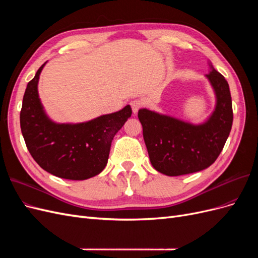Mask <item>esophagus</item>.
Returning a JSON list of instances; mask_svg holds the SVG:
<instances>
[{
  "instance_id": "1",
  "label": "esophagus",
  "mask_w": 258,
  "mask_h": 258,
  "mask_svg": "<svg viewBox=\"0 0 258 258\" xmlns=\"http://www.w3.org/2000/svg\"><path fill=\"white\" fill-rule=\"evenodd\" d=\"M131 107H132V112H134L135 114H137L138 113V111L140 110V108L142 107V105H143V101L142 100H139V99H137V100H134V101H131Z\"/></svg>"
}]
</instances>
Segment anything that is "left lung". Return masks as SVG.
<instances>
[{"label":"left lung","instance_id":"1","mask_svg":"<svg viewBox=\"0 0 258 258\" xmlns=\"http://www.w3.org/2000/svg\"><path fill=\"white\" fill-rule=\"evenodd\" d=\"M206 75L215 95V107L208 118L192 123L176 117L141 108L138 117L154 169L168 176L199 172L221 154L232 126L229 85L209 62Z\"/></svg>","mask_w":258,"mask_h":258}]
</instances>
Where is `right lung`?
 I'll return each mask as SVG.
<instances>
[{"mask_svg": "<svg viewBox=\"0 0 258 258\" xmlns=\"http://www.w3.org/2000/svg\"><path fill=\"white\" fill-rule=\"evenodd\" d=\"M46 63L28 83L22 100L20 128L26 145L37 165L54 176L74 181L96 176L106 166L115 135L131 117V106L84 122L53 121L37 90Z\"/></svg>", "mask_w": 258, "mask_h": 258, "instance_id": "right-lung-1", "label": "right lung"}]
</instances>
